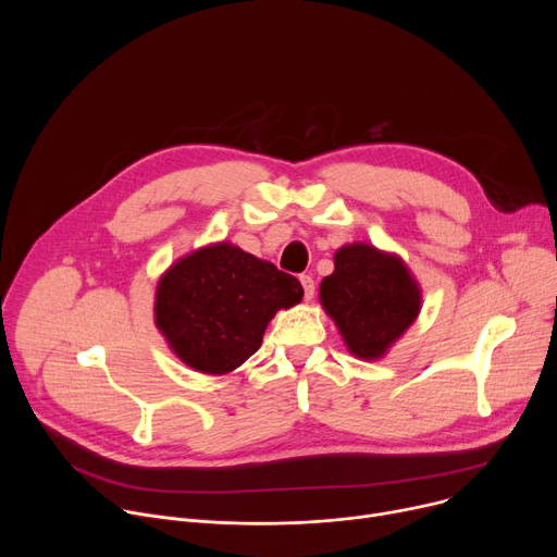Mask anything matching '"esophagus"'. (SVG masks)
I'll list each match as a JSON object with an SVG mask.
<instances>
[{"instance_id": "34e87169", "label": "esophagus", "mask_w": 557, "mask_h": 557, "mask_svg": "<svg viewBox=\"0 0 557 557\" xmlns=\"http://www.w3.org/2000/svg\"><path fill=\"white\" fill-rule=\"evenodd\" d=\"M299 282H301V288H304V299L310 301L312 295H314V282H312V277H310V275H301Z\"/></svg>"}]
</instances>
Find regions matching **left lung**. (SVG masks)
<instances>
[{
	"mask_svg": "<svg viewBox=\"0 0 557 557\" xmlns=\"http://www.w3.org/2000/svg\"><path fill=\"white\" fill-rule=\"evenodd\" d=\"M320 301L348 352L374 361L417 322L423 295L399 256L352 243L335 251V271L322 280Z\"/></svg>",
	"mask_w": 557,
	"mask_h": 557,
	"instance_id": "left-lung-1",
	"label": "left lung"
}]
</instances>
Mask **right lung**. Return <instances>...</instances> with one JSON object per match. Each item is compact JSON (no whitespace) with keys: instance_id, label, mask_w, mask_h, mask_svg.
<instances>
[{"instance_id":"add662e5","label":"right lung","mask_w":557,"mask_h":557,"mask_svg":"<svg viewBox=\"0 0 557 557\" xmlns=\"http://www.w3.org/2000/svg\"><path fill=\"white\" fill-rule=\"evenodd\" d=\"M301 297L293 275L222 240L183 256L161 275L153 324L185 366L228 374L262 346L275 312Z\"/></svg>"}]
</instances>
